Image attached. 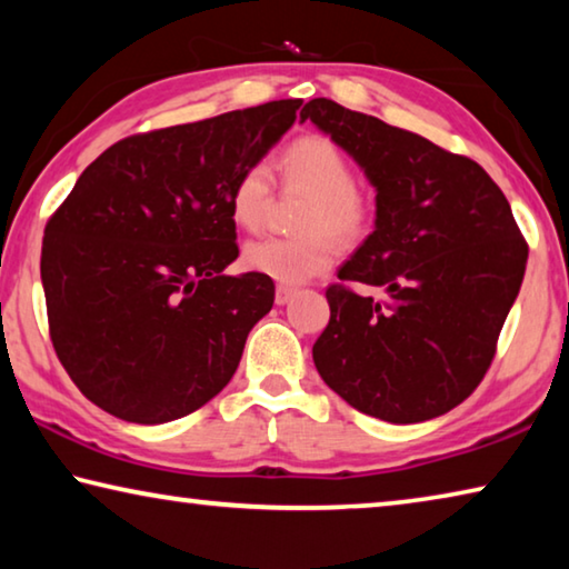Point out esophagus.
<instances>
[{
	"label": "esophagus",
	"instance_id": "esophagus-1",
	"mask_svg": "<svg viewBox=\"0 0 569 569\" xmlns=\"http://www.w3.org/2000/svg\"><path fill=\"white\" fill-rule=\"evenodd\" d=\"M293 296H296V288H291V286H278L276 288V303L278 306H286Z\"/></svg>",
	"mask_w": 569,
	"mask_h": 569
}]
</instances>
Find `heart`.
Returning a JSON list of instances; mask_svg holds the SVG:
<instances>
[{
	"label": "heart",
	"mask_w": 569,
	"mask_h": 569,
	"mask_svg": "<svg viewBox=\"0 0 569 569\" xmlns=\"http://www.w3.org/2000/svg\"><path fill=\"white\" fill-rule=\"evenodd\" d=\"M281 172L288 188L311 196L301 230L303 238L266 236L243 248L248 271L293 286L329 271L333 241L353 243L371 223V200L353 186V168L343 150L323 134H303L281 152ZM271 203V172L261 162L246 166L230 188V218L238 228L256 230Z\"/></svg>",
	"instance_id": "heart-1"
}]
</instances>
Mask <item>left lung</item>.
<instances>
[{"instance_id":"obj_1","label":"left lung","mask_w":569,"mask_h":569,"mask_svg":"<svg viewBox=\"0 0 569 569\" xmlns=\"http://www.w3.org/2000/svg\"><path fill=\"white\" fill-rule=\"evenodd\" d=\"M311 120L377 188L373 233L329 286L313 343L321 379L369 417H441L485 379L525 278L527 253L505 192L485 168L417 132L316 98ZM346 282L377 284L383 299Z\"/></svg>"}]
</instances>
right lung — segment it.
I'll list each match as a JSON object with an SVG mask.
<instances>
[{
    "mask_svg": "<svg viewBox=\"0 0 569 569\" xmlns=\"http://www.w3.org/2000/svg\"><path fill=\"white\" fill-rule=\"evenodd\" d=\"M276 100L130 134L90 162L42 240L50 336L84 397L132 423H166L233 379L271 311L261 273L238 258L228 196L296 122Z\"/></svg>",
    "mask_w": 569,
    "mask_h": 569,
    "instance_id": "1",
    "label": "right lung"
}]
</instances>
